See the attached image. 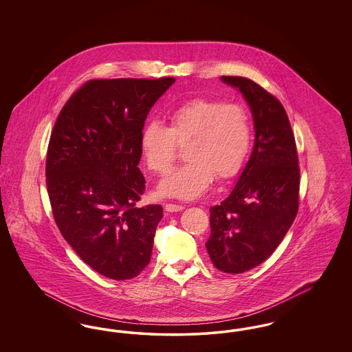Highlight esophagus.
Wrapping results in <instances>:
<instances>
[{
  "mask_svg": "<svg viewBox=\"0 0 352 352\" xmlns=\"http://www.w3.org/2000/svg\"><path fill=\"white\" fill-rule=\"evenodd\" d=\"M165 210H166L168 212H179V211L184 210V206H181V204H173V203H168V204L165 206Z\"/></svg>",
  "mask_w": 352,
  "mask_h": 352,
  "instance_id": "obj_1",
  "label": "esophagus"
}]
</instances>
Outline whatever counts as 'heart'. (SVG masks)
<instances>
[{
  "instance_id": "obj_1",
  "label": "heart",
  "mask_w": 352,
  "mask_h": 352,
  "mask_svg": "<svg viewBox=\"0 0 352 352\" xmlns=\"http://www.w3.org/2000/svg\"><path fill=\"white\" fill-rule=\"evenodd\" d=\"M178 145L186 146L188 162L165 177L157 194L192 201L212 186L215 177L226 181L239 173L251 146L250 116L237 104L194 99L170 113L168 126L151 121L140 137L144 161L157 174L173 166Z\"/></svg>"
}]
</instances>
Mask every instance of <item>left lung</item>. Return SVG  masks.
I'll return each mask as SVG.
<instances>
[{
    "label": "left lung",
    "instance_id": "left-lung-1",
    "mask_svg": "<svg viewBox=\"0 0 352 352\" xmlns=\"http://www.w3.org/2000/svg\"><path fill=\"white\" fill-rule=\"evenodd\" d=\"M251 109L254 144L231 194L210 208L206 243L212 264L243 273L264 263L283 241L298 211L300 168L294 134L284 107L263 87L240 76H221Z\"/></svg>",
    "mask_w": 352,
    "mask_h": 352
}]
</instances>
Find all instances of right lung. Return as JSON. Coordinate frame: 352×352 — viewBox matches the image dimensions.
Wrapping results in <instances>:
<instances>
[{"instance_id":"right-lung-1","label":"right lung","mask_w":352,"mask_h":352,"mask_svg":"<svg viewBox=\"0 0 352 352\" xmlns=\"http://www.w3.org/2000/svg\"><path fill=\"white\" fill-rule=\"evenodd\" d=\"M174 78L91 80L60 111L51 133L46 184L55 223L87 265L131 280L151 263L162 207L138 208L145 190L140 137Z\"/></svg>"}]
</instances>
